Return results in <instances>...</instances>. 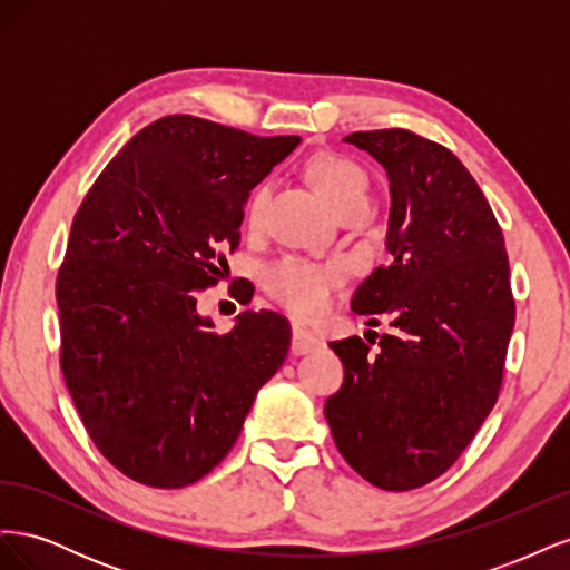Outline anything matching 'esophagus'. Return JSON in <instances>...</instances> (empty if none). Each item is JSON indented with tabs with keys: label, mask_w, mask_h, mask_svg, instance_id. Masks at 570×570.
I'll return each mask as SVG.
<instances>
[{
	"label": "esophagus",
	"mask_w": 570,
	"mask_h": 570,
	"mask_svg": "<svg viewBox=\"0 0 570 570\" xmlns=\"http://www.w3.org/2000/svg\"><path fill=\"white\" fill-rule=\"evenodd\" d=\"M318 337L312 333V331H306V327H299V325H295L292 327V352L295 354H306V352H312V350H316L318 347Z\"/></svg>",
	"instance_id": "34e87169"
}]
</instances>
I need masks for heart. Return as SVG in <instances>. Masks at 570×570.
I'll list each match as a JSON object with an SVG mask.
<instances>
[{"mask_svg":"<svg viewBox=\"0 0 570 570\" xmlns=\"http://www.w3.org/2000/svg\"><path fill=\"white\" fill-rule=\"evenodd\" d=\"M306 174L316 193L333 212L347 204H366L368 180L364 168L356 161L340 157V154H318L306 166ZM268 199V185L262 183L252 189L245 204V226L252 230L262 223L264 206ZM344 278V266L340 262L316 264L299 256H285L273 264L264 285L268 295L297 318H316L325 312L333 292Z\"/></svg>","mask_w":570,"mask_h":570,"instance_id":"b5f03b06","label":"heart"}]
</instances>
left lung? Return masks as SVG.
I'll list each match as a JSON object with an SVG mask.
<instances>
[{"label": "left lung", "instance_id": "1", "mask_svg": "<svg viewBox=\"0 0 570 570\" xmlns=\"http://www.w3.org/2000/svg\"><path fill=\"white\" fill-rule=\"evenodd\" d=\"M344 142L387 170L392 199L390 262L356 287L352 312L385 314L394 333L377 352L356 335L331 342L344 383L325 419L361 478L416 490L461 456L499 396L515 318L509 256L485 195L450 149L404 128Z\"/></svg>", "mask_w": 570, "mask_h": 570}]
</instances>
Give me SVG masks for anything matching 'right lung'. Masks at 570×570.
Segmentation results:
<instances>
[{"mask_svg": "<svg viewBox=\"0 0 570 570\" xmlns=\"http://www.w3.org/2000/svg\"><path fill=\"white\" fill-rule=\"evenodd\" d=\"M299 145L176 114L137 132L73 218L57 275L61 371L97 450L149 488H185L223 461L256 392L283 366L289 323L197 314L239 245L249 189Z\"/></svg>", "mask_w": 570, "mask_h": 570, "instance_id": "add662e5", "label": "right lung"}]
</instances>
